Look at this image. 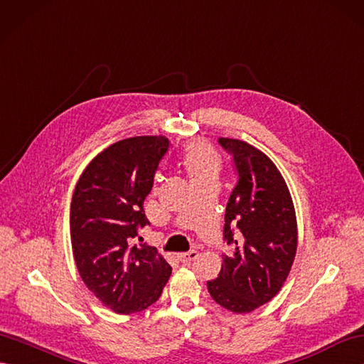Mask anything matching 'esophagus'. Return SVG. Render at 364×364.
<instances>
[{
    "label": "esophagus",
    "instance_id": "34e87169",
    "mask_svg": "<svg viewBox=\"0 0 364 364\" xmlns=\"http://www.w3.org/2000/svg\"><path fill=\"white\" fill-rule=\"evenodd\" d=\"M199 256V253L196 250H190V252H185V253H177V259L183 264H188L191 261H194Z\"/></svg>",
    "mask_w": 364,
    "mask_h": 364
}]
</instances>
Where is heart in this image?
<instances>
[{
    "label": "heart",
    "mask_w": 364,
    "mask_h": 364,
    "mask_svg": "<svg viewBox=\"0 0 364 364\" xmlns=\"http://www.w3.org/2000/svg\"><path fill=\"white\" fill-rule=\"evenodd\" d=\"M182 166L188 174L190 182L198 183L208 179H218L220 170V157L211 146L205 144H193L182 157Z\"/></svg>",
    "instance_id": "1"
}]
</instances>
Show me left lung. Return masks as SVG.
<instances>
[{"label": "left lung", "mask_w": 364, "mask_h": 364, "mask_svg": "<svg viewBox=\"0 0 364 364\" xmlns=\"http://www.w3.org/2000/svg\"><path fill=\"white\" fill-rule=\"evenodd\" d=\"M232 156L237 182L225 208L223 255L211 298L235 314H249L278 294L289 277L298 245L294 202L278 168L259 149L236 139H219Z\"/></svg>", "instance_id": "obj_1"}]
</instances>
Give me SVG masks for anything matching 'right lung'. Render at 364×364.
<instances>
[{"mask_svg":"<svg viewBox=\"0 0 364 364\" xmlns=\"http://www.w3.org/2000/svg\"><path fill=\"white\" fill-rule=\"evenodd\" d=\"M170 148L165 136L115 141L85 168L70 202V242L86 287L115 314L154 304L171 267L157 249L132 244L145 227L144 202Z\"/></svg>","mask_w":364,"mask_h":364,"instance_id":"right-lung-1","label":"right lung"}]
</instances>
